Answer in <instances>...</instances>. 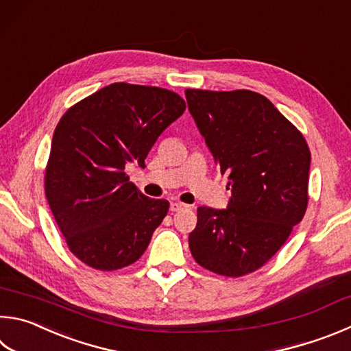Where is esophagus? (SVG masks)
<instances>
[{"label": "esophagus", "mask_w": 351, "mask_h": 351, "mask_svg": "<svg viewBox=\"0 0 351 351\" xmlns=\"http://www.w3.org/2000/svg\"><path fill=\"white\" fill-rule=\"evenodd\" d=\"M186 207H187L186 204H182V202H176V201L170 202V210H171V212H180V210H184Z\"/></svg>", "instance_id": "esophagus-1"}]
</instances>
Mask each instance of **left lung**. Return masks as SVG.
Masks as SVG:
<instances>
[{"mask_svg":"<svg viewBox=\"0 0 351 351\" xmlns=\"http://www.w3.org/2000/svg\"><path fill=\"white\" fill-rule=\"evenodd\" d=\"M186 99L232 190L227 208L197 207L190 252L197 264L218 275H247L263 267L304 218L308 145L259 93L187 88Z\"/></svg>","mask_w":351,"mask_h":351,"instance_id":"left-lung-1","label":"left lung"}]
</instances>
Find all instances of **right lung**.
I'll return each instance as SVG.
<instances>
[{"instance_id": "obj_1", "label": "right lung", "mask_w": 351, "mask_h": 351, "mask_svg": "<svg viewBox=\"0 0 351 351\" xmlns=\"http://www.w3.org/2000/svg\"><path fill=\"white\" fill-rule=\"evenodd\" d=\"M186 110L165 88L114 82L62 114L46 169V196L67 245L97 270L143 256L169 201L143 195L124 169L145 167L158 136Z\"/></svg>"}]
</instances>
